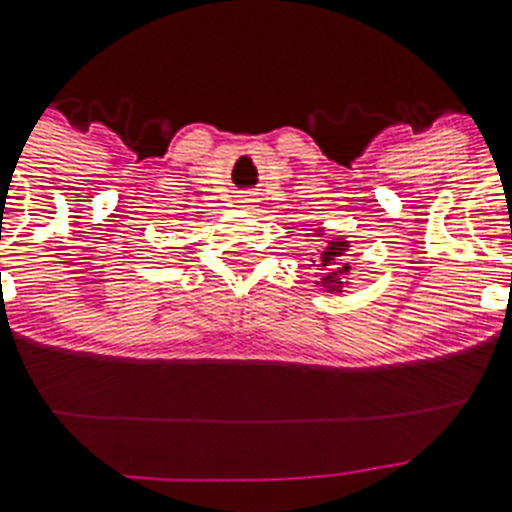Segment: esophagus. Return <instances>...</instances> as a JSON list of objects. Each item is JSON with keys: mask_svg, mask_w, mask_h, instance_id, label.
<instances>
[{"mask_svg": "<svg viewBox=\"0 0 512 512\" xmlns=\"http://www.w3.org/2000/svg\"><path fill=\"white\" fill-rule=\"evenodd\" d=\"M243 202H248V197H243Z\"/></svg>", "mask_w": 512, "mask_h": 512, "instance_id": "1", "label": "esophagus"}]
</instances>
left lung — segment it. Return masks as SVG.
<instances>
[{
	"instance_id": "obj_1",
	"label": "left lung",
	"mask_w": 512,
	"mask_h": 512,
	"mask_svg": "<svg viewBox=\"0 0 512 512\" xmlns=\"http://www.w3.org/2000/svg\"><path fill=\"white\" fill-rule=\"evenodd\" d=\"M315 235H323V230H315ZM348 246L351 243L346 241V238H330V241H325V248L323 253H320V269L323 271V277L318 279V287H323L325 292H333V295H338V292H343V287H346V274H351V264L346 261V253H348ZM315 266V264H312Z\"/></svg>"
}]
</instances>
